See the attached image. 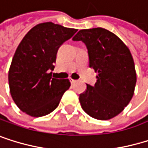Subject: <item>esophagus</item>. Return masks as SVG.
Masks as SVG:
<instances>
[{
    "label": "esophagus",
    "instance_id": "34e87169",
    "mask_svg": "<svg viewBox=\"0 0 148 148\" xmlns=\"http://www.w3.org/2000/svg\"><path fill=\"white\" fill-rule=\"evenodd\" d=\"M70 81H71V84H75V83L77 82V80L72 79V78H70Z\"/></svg>",
    "mask_w": 148,
    "mask_h": 148
}]
</instances>
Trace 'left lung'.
<instances>
[{"instance_id": "obj_1", "label": "left lung", "mask_w": 148, "mask_h": 148, "mask_svg": "<svg viewBox=\"0 0 148 148\" xmlns=\"http://www.w3.org/2000/svg\"><path fill=\"white\" fill-rule=\"evenodd\" d=\"M73 40L86 45L89 67L98 73L95 85H86L79 94L81 107L95 119L115 117L134 94L137 76L130 49L116 34L101 27L80 30Z\"/></svg>"}]
</instances>
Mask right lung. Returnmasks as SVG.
Listing matches in <instances>:
<instances>
[{
  "label": "right lung",
  "mask_w": 148,
  "mask_h": 148,
  "mask_svg": "<svg viewBox=\"0 0 148 148\" xmlns=\"http://www.w3.org/2000/svg\"><path fill=\"white\" fill-rule=\"evenodd\" d=\"M51 22L32 28L18 45L9 71L11 97L21 111L40 117L57 108L69 79L52 77L59 47L77 32Z\"/></svg>",
  "instance_id": "obj_1"
}]
</instances>
